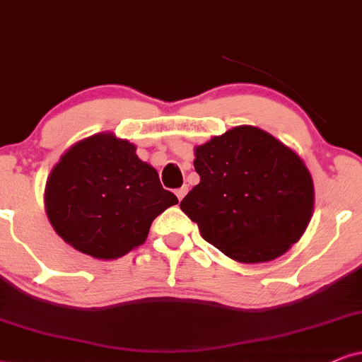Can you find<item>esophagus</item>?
Returning a JSON list of instances; mask_svg holds the SVG:
<instances>
[{
    "instance_id": "34e87169",
    "label": "esophagus",
    "mask_w": 362,
    "mask_h": 362,
    "mask_svg": "<svg viewBox=\"0 0 362 362\" xmlns=\"http://www.w3.org/2000/svg\"><path fill=\"white\" fill-rule=\"evenodd\" d=\"M187 192H189V187H187V185L180 187V189H177V190H175V195H177V199H178V200H182V199H184Z\"/></svg>"
}]
</instances>
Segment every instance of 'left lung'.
Returning a JSON list of instances; mask_svg holds the SVG:
<instances>
[{
  "label": "left lung",
  "mask_w": 362,
  "mask_h": 362,
  "mask_svg": "<svg viewBox=\"0 0 362 362\" xmlns=\"http://www.w3.org/2000/svg\"><path fill=\"white\" fill-rule=\"evenodd\" d=\"M200 182L180 202L200 235L227 257L260 264L303 237L314 210L304 160L267 132L239 125L194 148Z\"/></svg>",
  "instance_id": "8db88e82"
}]
</instances>
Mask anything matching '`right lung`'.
<instances>
[{
  "label": "right lung",
  "instance_id": "obj_1",
  "mask_svg": "<svg viewBox=\"0 0 362 362\" xmlns=\"http://www.w3.org/2000/svg\"><path fill=\"white\" fill-rule=\"evenodd\" d=\"M136 147L112 132L73 144L49 172L45 210L66 244L113 260L147 240L155 217L178 204Z\"/></svg>",
  "mask_w": 362,
  "mask_h": 362
}]
</instances>
